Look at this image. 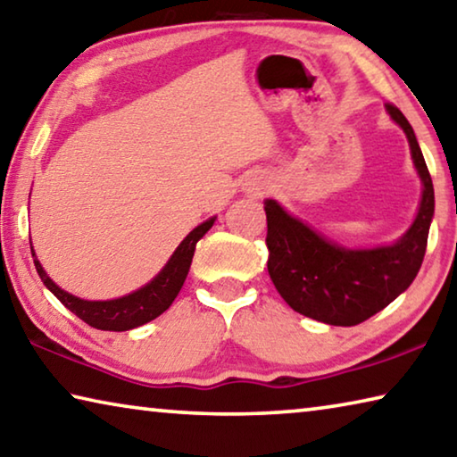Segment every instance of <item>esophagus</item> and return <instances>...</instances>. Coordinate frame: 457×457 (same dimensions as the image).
Returning <instances> with one entry per match:
<instances>
[{
  "mask_svg": "<svg viewBox=\"0 0 457 457\" xmlns=\"http://www.w3.org/2000/svg\"><path fill=\"white\" fill-rule=\"evenodd\" d=\"M265 190H267V179H263V178L253 179V184H251V192L253 194H263Z\"/></svg>",
  "mask_w": 457,
  "mask_h": 457,
  "instance_id": "1",
  "label": "esophagus"
}]
</instances>
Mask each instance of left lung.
<instances>
[{
    "label": "left lung",
    "mask_w": 457,
    "mask_h": 457,
    "mask_svg": "<svg viewBox=\"0 0 457 457\" xmlns=\"http://www.w3.org/2000/svg\"><path fill=\"white\" fill-rule=\"evenodd\" d=\"M388 115L409 139L423 194L413 224L397 243L377 249H344L308 224L289 216L275 200H265L267 269L291 310L330 326H356L386 308L421 269L429 224L436 211L433 182L405 115L386 103Z\"/></svg>",
    "instance_id": "left-lung-1"
}]
</instances>
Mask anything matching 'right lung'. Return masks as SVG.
Instances as JSON below:
<instances>
[{"mask_svg": "<svg viewBox=\"0 0 457 457\" xmlns=\"http://www.w3.org/2000/svg\"><path fill=\"white\" fill-rule=\"evenodd\" d=\"M216 216L208 219L206 222L198 224L192 233L179 243L174 255L170 257L166 267L155 275V278L137 291H133L129 295L117 297V299H107V302H87V299L74 297L66 294L64 289H60L54 281H52L46 271H44L40 261L34 257L36 271H38L40 279L44 281L52 294H54L60 303L64 308H69L74 316H79L82 321H87L88 326L96 328V330H107V332H125L133 330V328L144 326L147 321H152L160 316V313L166 312L171 302H174L176 295L182 289L186 275L190 271V263L194 257V249H196V243L204 237L211 227L214 224ZM32 246V243H29ZM34 251V249H32Z\"/></svg>", "mask_w": 457, "mask_h": 457, "instance_id": "right-lung-1", "label": "right lung"}]
</instances>
